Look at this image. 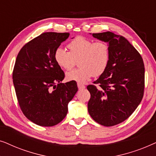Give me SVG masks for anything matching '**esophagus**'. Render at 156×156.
I'll return each instance as SVG.
<instances>
[{
    "label": "esophagus",
    "mask_w": 156,
    "mask_h": 156,
    "mask_svg": "<svg viewBox=\"0 0 156 156\" xmlns=\"http://www.w3.org/2000/svg\"><path fill=\"white\" fill-rule=\"evenodd\" d=\"M77 87H78L79 90H82V89H85V86H84V85L80 84V83H78V84H77Z\"/></svg>",
    "instance_id": "esophagus-1"
}]
</instances>
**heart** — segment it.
<instances>
[{
    "mask_svg": "<svg viewBox=\"0 0 156 156\" xmlns=\"http://www.w3.org/2000/svg\"><path fill=\"white\" fill-rule=\"evenodd\" d=\"M67 47L69 52L62 48L55 50V60L59 67L69 70L78 59L80 67L66 74L68 81L84 83L93 75L100 76L106 71L110 60V48L106 42H94L88 38L77 36Z\"/></svg>",
    "mask_w": 156,
    "mask_h": 156,
    "instance_id": "obj_1",
    "label": "heart"
}]
</instances>
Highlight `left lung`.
<instances>
[{"label":"left lung","mask_w":156,"mask_h":156,"mask_svg":"<svg viewBox=\"0 0 156 156\" xmlns=\"http://www.w3.org/2000/svg\"><path fill=\"white\" fill-rule=\"evenodd\" d=\"M110 48L106 71L87 87L91 94L88 112L91 118L104 126H112L127 119L144 97L145 68L136 48L121 35L112 32L93 33Z\"/></svg>","instance_id":"8db88e82"}]
</instances>
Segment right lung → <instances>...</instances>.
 <instances>
[{
	"instance_id": "right-lung-1",
	"label": "right lung",
	"mask_w": 156,
	"mask_h": 156,
	"mask_svg": "<svg viewBox=\"0 0 156 156\" xmlns=\"http://www.w3.org/2000/svg\"><path fill=\"white\" fill-rule=\"evenodd\" d=\"M69 36L44 33L25 44L17 56L12 80L19 105L30 121L41 126L61 122L78 91L74 82L61 83L65 73L55 60V50Z\"/></svg>"
}]
</instances>
